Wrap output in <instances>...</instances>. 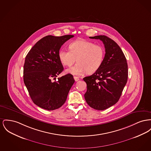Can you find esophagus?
<instances>
[{"mask_svg":"<svg viewBox=\"0 0 151 151\" xmlns=\"http://www.w3.org/2000/svg\"><path fill=\"white\" fill-rule=\"evenodd\" d=\"M73 78H74V80H75V81H79V78L78 77L74 76V77H73Z\"/></svg>","mask_w":151,"mask_h":151,"instance_id":"obj_1","label":"esophagus"}]
</instances>
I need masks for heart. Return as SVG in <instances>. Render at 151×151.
<instances>
[{"label": "heart", "mask_w": 151, "mask_h": 151, "mask_svg": "<svg viewBox=\"0 0 151 151\" xmlns=\"http://www.w3.org/2000/svg\"><path fill=\"white\" fill-rule=\"evenodd\" d=\"M70 51L62 48L58 53L60 62L67 67L78 63L67 72L73 75H80L84 72L91 74L100 68L105 56L104 48L85 40H77L69 45Z\"/></svg>", "instance_id": "b5f03b06"}]
</instances>
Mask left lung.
<instances>
[{"label":"left lung","instance_id":"obj_1","mask_svg":"<svg viewBox=\"0 0 151 151\" xmlns=\"http://www.w3.org/2000/svg\"><path fill=\"white\" fill-rule=\"evenodd\" d=\"M89 38L101 40L106 54L98 71L83 78L87 88L84 98L91 108L102 111L119 101L128 80V65L124 53L112 39L105 35Z\"/></svg>","mask_w":151,"mask_h":151}]
</instances>
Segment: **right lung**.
<instances>
[{
	"label": "right lung",
	"mask_w": 151,
	"mask_h": 151,
	"mask_svg": "<svg viewBox=\"0 0 151 151\" xmlns=\"http://www.w3.org/2000/svg\"><path fill=\"white\" fill-rule=\"evenodd\" d=\"M73 36H46L27 53L24 64V83L33 102L42 108L52 111L62 106L75 83L70 73L55 80L64 69L58 57L59 51L62 45Z\"/></svg>",
	"instance_id": "add662e5"
}]
</instances>
